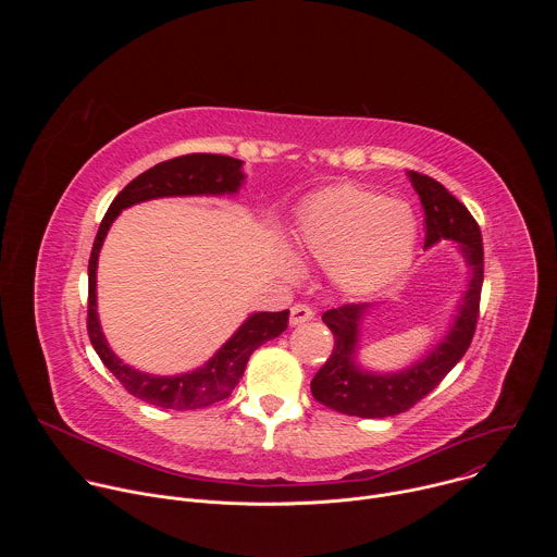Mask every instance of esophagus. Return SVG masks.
<instances>
[{
    "instance_id": "obj_1",
    "label": "esophagus",
    "mask_w": 557,
    "mask_h": 557,
    "mask_svg": "<svg viewBox=\"0 0 557 557\" xmlns=\"http://www.w3.org/2000/svg\"><path fill=\"white\" fill-rule=\"evenodd\" d=\"M314 317V312H312V308L308 306V304H295L293 308H290V324L293 326H299V324H306V322H310Z\"/></svg>"
}]
</instances>
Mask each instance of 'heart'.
Masks as SVG:
<instances>
[{"mask_svg": "<svg viewBox=\"0 0 557 557\" xmlns=\"http://www.w3.org/2000/svg\"><path fill=\"white\" fill-rule=\"evenodd\" d=\"M297 247L324 264L352 295L389 284L414 253L417 218L406 202L339 185L310 196L297 215Z\"/></svg>", "mask_w": 557, "mask_h": 557, "instance_id": "b5f03b06", "label": "heart"}]
</instances>
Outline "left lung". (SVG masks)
Segmentation results:
<instances>
[{
  "instance_id": "8db88e82",
  "label": "left lung",
  "mask_w": 557,
  "mask_h": 557,
  "mask_svg": "<svg viewBox=\"0 0 557 557\" xmlns=\"http://www.w3.org/2000/svg\"><path fill=\"white\" fill-rule=\"evenodd\" d=\"M408 178L425 209V249L441 240L456 243L471 271V280L449 333L423 359L399 372L376 374L359 368L355 361L359 322L370 308L368 304H344L322 314L324 324L335 335V348L331 359L312 376L310 389L322 406L348 417L385 419L410 410L462 359L479 322L485 269L481 228L467 207L438 181L419 172H408Z\"/></svg>"
}]
</instances>
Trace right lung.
I'll return each instance as SVG.
<instances>
[{
	"label": "right lung",
	"mask_w": 557,
	"mask_h": 557,
	"mask_svg": "<svg viewBox=\"0 0 557 557\" xmlns=\"http://www.w3.org/2000/svg\"><path fill=\"white\" fill-rule=\"evenodd\" d=\"M243 161L222 153H187L158 163L136 176L110 205L101 220L88 264V335L103 366L136 399L165 410H198L226 399L243 379L247 361L264 342L280 337L288 326V310L253 312L233 337L198 370L156 376L123 363L106 342L97 312V264L106 235L116 215L138 202L170 196H222L243 187Z\"/></svg>",
	"instance_id": "right-lung-1"
}]
</instances>
